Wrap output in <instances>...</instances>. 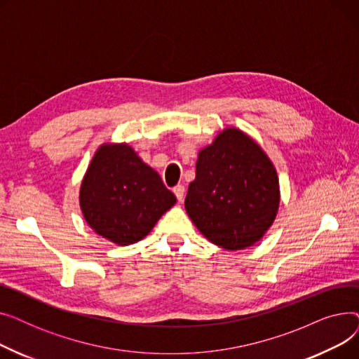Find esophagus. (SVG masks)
Returning a JSON list of instances; mask_svg holds the SVG:
<instances>
[{
    "instance_id": "34e87169",
    "label": "esophagus",
    "mask_w": 359,
    "mask_h": 359,
    "mask_svg": "<svg viewBox=\"0 0 359 359\" xmlns=\"http://www.w3.org/2000/svg\"><path fill=\"white\" fill-rule=\"evenodd\" d=\"M173 192H175L177 201L182 202V201H183V196H184V186H182V184L175 186V187H173Z\"/></svg>"
}]
</instances>
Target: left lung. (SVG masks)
<instances>
[{"instance_id":"1","label":"left lung","mask_w":359,"mask_h":359,"mask_svg":"<svg viewBox=\"0 0 359 359\" xmlns=\"http://www.w3.org/2000/svg\"><path fill=\"white\" fill-rule=\"evenodd\" d=\"M279 199L276 170L265 151L243 130L227 128L199 151L184 208L211 243L243 250L269 230Z\"/></svg>"}]
</instances>
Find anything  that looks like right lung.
<instances>
[{
  "label": "right lung",
  "mask_w": 359,
  "mask_h": 359,
  "mask_svg": "<svg viewBox=\"0 0 359 359\" xmlns=\"http://www.w3.org/2000/svg\"><path fill=\"white\" fill-rule=\"evenodd\" d=\"M175 203L160 175L128 144H103L80 187L87 224L118 246L142 240Z\"/></svg>",
  "instance_id": "1"
}]
</instances>
